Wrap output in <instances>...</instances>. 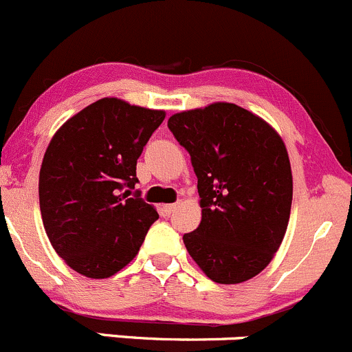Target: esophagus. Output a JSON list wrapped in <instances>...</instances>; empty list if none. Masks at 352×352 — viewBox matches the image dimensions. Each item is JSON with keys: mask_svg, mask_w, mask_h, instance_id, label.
Wrapping results in <instances>:
<instances>
[{"mask_svg": "<svg viewBox=\"0 0 352 352\" xmlns=\"http://www.w3.org/2000/svg\"><path fill=\"white\" fill-rule=\"evenodd\" d=\"M176 210H177L176 203H171V205H164V206H162V212H164L166 215H171V213H175Z\"/></svg>", "mask_w": 352, "mask_h": 352, "instance_id": "1", "label": "esophagus"}]
</instances>
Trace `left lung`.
Returning a JSON list of instances; mask_svg holds the SVG:
<instances>
[{"label": "left lung", "mask_w": 352, "mask_h": 352, "mask_svg": "<svg viewBox=\"0 0 352 352\" xmlns=\"http://www.w3.org/2000/svg\"><path fill=\"white\" fill-rule=\"evenodd\" d=\"M168 126L198 177L201 222L183 235L188 252L215 283L251 280L271 263L288 227L293 176L283 139L226 101L175 113Z\"/></svg>", "instance_id": "obj_1"}]
</instances>
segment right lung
Segmentation results:
<instances>
[{"instance_id": "right-lung-1", "label": "right lung", "mask_w": 352, "mask_h": 352, "mask_svg": "<svg viewBox=\"0 0 352 352\" xmlns=\"http://www.w3.org/2000/svg\"><path fill=\"white\" fill-rule=\"evenodd\" d=\"M166 111L101 98L54 133L38 176L43 229L76 273L113 276L159 219L137 195V159Z\"/></svg>"}]
</instances>
